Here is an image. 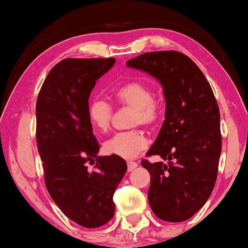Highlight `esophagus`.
I'll list each match as a JSON object with an SVG mask.
<instances>
[{"label": "esophagus", "mask_w": 248, "mask_h": 248, "mask_svg": "<svg viewBox=\"0 0 248 248\" xmlns=\"http://www.w3.org/2000/svg\"><path fill=\"white\" fill-rule=\"evenodd\" d=\"M137 167H138L137 162H134V161H127V169H128V171L134 170V169L137 168Z\"/></svg>", "instance_id": "34e87169"}]
</instances>
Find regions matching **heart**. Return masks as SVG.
Listing matches in <instances>:
<instances>
[{"label":"heart","instance_id":"1","mask_svg":"<svg viewBox=\"0 0 248 248\" xmlns=\"http://www.w3.org/2000/svg\"><path fill=\"white\" fill-rule=\"evenodd\" d=\"M117 101L125 106L134 108L132 117L133 125L152 126L160 116V107L157 100L152 98L151 88L140 81H131L118 88L115 93ZM90 123L97 131L105 133L109 130L113 108L107 101L94 99L88 107ZM148 142L144 134L139 130L121 132L113 135L104 143L107 154L124 159H133L147 148Z\"/></svg>","mask_w":248,"mask_h":248}]
</instances>
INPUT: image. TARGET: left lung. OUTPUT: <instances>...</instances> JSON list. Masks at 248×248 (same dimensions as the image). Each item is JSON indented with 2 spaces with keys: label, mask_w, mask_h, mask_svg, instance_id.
<instances>
[{
  "label": "left lung",
  "mask_w": 248,
  "mask_h": 248,
  "mask_svg": "<svg viewBox=\"0 0 248 248\" xmlns=\"http://www.w3.org/2000/svg\"><path fill=\"white\" fill-rule=\"evenodd\" d=\"M126 65L155 78L166 100L165 121L147 152L166 162L141 161L151 176L149 204L165 221H185L208 201L218 175L221 133L215 94L199 66L175 50L142 54Z\"/></svg>",
  "instance_id": "obj_1"
}]
</instances>
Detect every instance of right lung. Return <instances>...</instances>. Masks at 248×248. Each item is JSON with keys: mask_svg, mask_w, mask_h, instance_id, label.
Instances as JSON below:
<instances>
[{"mask_svg": "<svg viewBox=\"0 0 248 248\" xmlns=\"http://www.w3.org/2000/svg\"><path fill=\"white\" fill-rule=\"evenodd\" d=\"M114 64L115 59L61 61L44 81L36 105L47 191L67 218L86 228L113 218L114 193L127 170L123 158L98 155L99 143L88 116L91 91Z\"/></svg>", "mask_w": 248, "mask_h": 248, "instance_id": "add662e5", "label": "right lung"}]
</instances>
